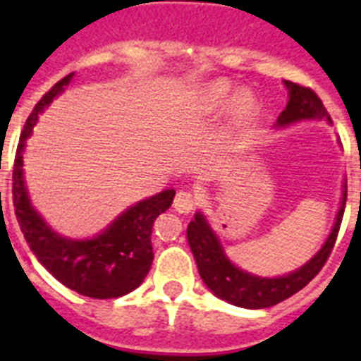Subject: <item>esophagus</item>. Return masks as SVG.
<instances>
[{
	"label": "esophagus",
	"instance_id": "34e87169",
	"mask_svg": "<svg viewBox=\"0 0 361 361\" xmlns=\"http://www.w3.org/2000/svg\"><path fill=\"white\" fill-rule=\"evenodd\" d=\"M197 197L195 195H191L189 191H178V195H176L174 198V209L178 212V214H191L192 209L197 208Z\"/></svg>",
	"mask_w": 361,
	"mask_h": 361
}]
</instances>
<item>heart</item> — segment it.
Wrapping results in <instances>:
<instances>
[{
	"label": "heart",
	"instance_id": "1",
	"mask_svg": "<svg viewBox=\"0 0 361 361\" xmlns=\"http://www.w3.org/2000/svg\"><path fill=\"white\" fill-rule=\"evenodd\" d=\"M236 93V87L226 80H215L204 87L198 97V109L202 114H217ZM258 116V101L251 92H240L232 102L231 118L226 125L225 138H223V152H228L236 146L240 138L245 135V130L251 127L255 118Z\"/></svg>",
	"mask_w": 361,
	"mask_h": 361
}]
</instances>
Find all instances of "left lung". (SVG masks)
<instances>
[{
    "mask_svg": "<svg viewBox=\"0 0 361 361\" xmlns=\"http://www.w3.org/2000/svg\"><path fill=\"white\" fill-rule=\"evenodd\" d=\"M285 87L288 90V103L277 118L275 129H283L298 121L311 120H326L331 123L328 110L324 109V104L313 90L298 86L290 80H285ZM345 204H347V183H343L341 204L337 209L336 223L331 226L330 236L326 238L314 257L309 258L307 262L298 269L281 277H260V275L249 274L245 269L238 268L236 264L226 257L225 247L221 243L217 232L208 223L206 215L202 212H197L195 219L187 226V240L197 262L198 274L215 296L232 305L245 309L271 307L275 303L296 294L298 290H302L322 269L337 240V232H339L343 214H345Z\"/></svg>",
    "mask_w": 361,
    "mask_h": 361,
    "instance_id": "left-lung-1",
    "label": "left lung"
}]
</instances>
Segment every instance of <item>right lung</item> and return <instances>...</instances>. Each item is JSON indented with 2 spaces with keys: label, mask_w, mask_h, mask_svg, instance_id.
<instances>
[{
  "label": "right lung",
  "mask_w": 361,
  "mask_h": 361,
  "mask_svg": "<svg viewBox=\"0 0 361 361\" xmlns=\"http://www.w3.org/2000/svg\"><path fill=\"white\" fill-rule=\"evenodd\" d=\"M71 73L35 104L20 135L14 157L13 202L20 231L37 260L71 290L82 296L109 300L129 294L142 285L153 262L152 231L159 215L172 206L176 191L166 189L121 212L101 234L87 240L65 238L50 228L33 208L24 178L25 140L33 133L39 114L71 84Z\"/></svg>",
  "instance_id": "obj_1"
}]
</instances>
